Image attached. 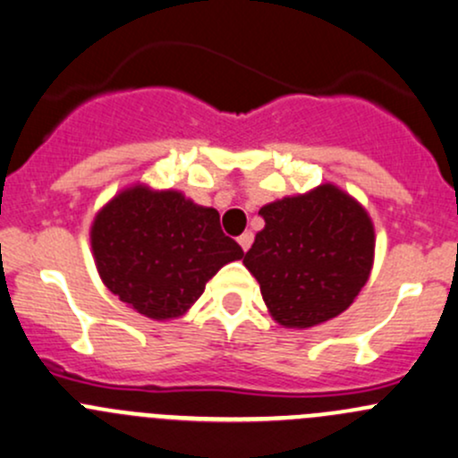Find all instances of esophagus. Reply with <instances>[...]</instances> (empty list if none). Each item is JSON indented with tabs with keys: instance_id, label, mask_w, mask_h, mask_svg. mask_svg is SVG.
<instances>
[{
	"instance_id": "esophagus-1",
	"label": "esophagus",
	"mask_w": 458,
	"mask_h": 458,
	"mask_svg": "<svg viewBox=\"0 0 458 458\" xmlns=\"http://www.w3.org/2000/svg\"><path fill=\"white\" fill-rule=\"evenodd\" d=\"M252 239H254V237H252V233H243L242 237L237 239L239 245H242L243 252H248V248H250V245H252Z\"/></svg>"
}]
</instances>
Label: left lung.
<instances>
[{
    "instance_id": "left-lung-1",
    "label": "left lung",
    "mask_w": 458,
    "mask_h": 458,
    "mask_svg": "<svg viewBox=\"0 0 458 458\" xmlns=\"http://www.w3.org/2000/svg\"><path fill=\"white\" fill-rule=\"evenodd\" d=\"M243 266L261 285L269 316L307 329L340 316L369 281L373 221L360 201L334 184L263 206Z\"/></svg>"
}]
</instances>
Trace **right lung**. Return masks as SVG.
<instances>
[{
    "mask_svg": "<svg viewBox=\"0 0 458 458\" xmlns=\"http://www.w3.org/2000/svg\"><path fill=\"white\" fill-rule=\"evenodd\" d=\"M96 269L123 302L151 320L184 316L225 263L243 259L215 208L180 191H120L89 230Z\"/></svg>",
    "mask_w": 458,
    "mask_h": 458,
    "instance_id": "1",
    "label": "right lung"
}]
</instances>
